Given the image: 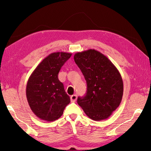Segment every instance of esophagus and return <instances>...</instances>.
<instances>
[{"label":"esophagus","mask_w":151,"mask_h":151,"mask_svg":"<svg viewBox=\"0 0 151 151\" xmlns=\"http://www.w3.org/2000/svg\"><path fill=\"white\" fill-rule=\"evenodd\" d=\"M76 99H77V96H76V94H73L70 96V101L72 102V103H75V102L76 101Z\"/></svg>","instance_id":"obj_1"}]
</instances>
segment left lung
I'll list each match as a JSON object with an SVG mask.
<instances>
[{
	"label": "left lung",
	"instance_id": "left-lung-1",
	"mask_svg": "<svg viewBox=\"0 0 151 151\" xmlns=\"http://www.w3.org/2000/svg\"><path fill=\"white\" fill-rule=\"evenodd\" d=\"M74 60L87 84L85 96L77 103L93 121L108 119L118 108L123 94L121 74L105 55L94 49L76 52Z\"/></svg>",
	"mask_w": 151,
	"mask_h": 151
}]
</instances>
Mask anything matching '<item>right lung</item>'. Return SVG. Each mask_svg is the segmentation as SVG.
<instances>
[{
  "instance_id": "obj_1",
  "label": "right lung",
  "mask_w": 151,
  "mask_h": 151,
  "mask_svg": "<svg viewBox=\"0 0 151 151\" xmlns=\"http://www.w3.org/2000/svg\"><path fill=\"white\" fill-rule=\"evenodd\" d=\"M71 55L65 52L51 53L39 63L28 80V103L33 113L43 121L59 119L70 103V97L58 80V75Z\"/></svg>"
}]
</instances>
